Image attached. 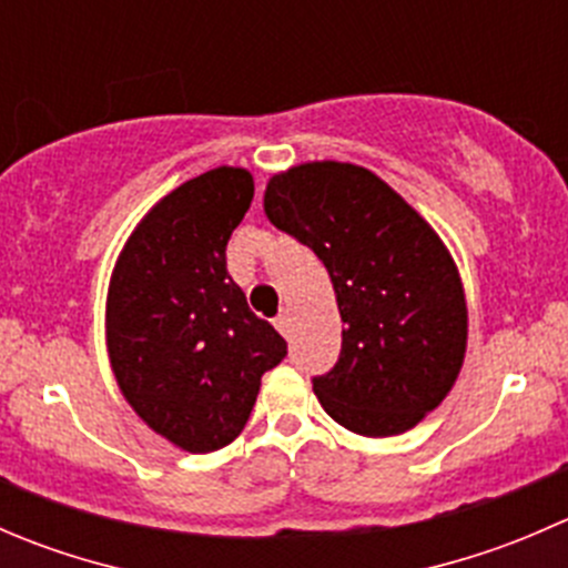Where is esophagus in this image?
<instances>
[{
    "label": "esophagus",
    "instance_id": "1",
    "mask_svg": "<svg viewBox=\"0 0 568 568\" xmlns=\"http://www.w3.org/2000/svg\"><path fill=\"white\" fill-rule=\"evenodd\" d=\"M274 326H277V329H280V335L291 337V332H294V324H291V313L288 311L280 313L277 321H274Z\"/></svg>",
    "mask_w": 568,
    "mask_h": 568
}]
</instances>
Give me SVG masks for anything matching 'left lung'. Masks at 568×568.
<instances>
[{"instance_id":"8db88e82","label":"left lung","mask_w":568,"mask_h":568,"mask_svg":"<svg viewBox=\"0 0 568 568\" xmlns=\"http://www.w3.org/2000/svg\"><path fill=\"white\" fill-rule=\"evenodd\" d=\"M263 209L316 252L335 288L341 357L313 376L324 412L363 437L409 432L450 393L467 348V302L450 252L357 164L313 162L274 175Z\"/></svg>"}]
</instances>
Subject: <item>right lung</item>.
I'll list each match as a JSON object with an SVG mask.
<instances>
[{
	"instance_id": "add662e5",
	"label": "right lung",
	"mask_w": 568,
	"mask_h": 568,
	"mask_svg": "<svg viewBox=\"0 0 568 568\" xmlns=\"http://www.w3.org/2000/svg\"><path fill=\"white\" fill-rule=\"evenodd\" d=\"M252 194L255 183L242 168L181 183L136 225L109 283L114 379L136 415L189 454L233 443L261 376L288 354L227 274L225 247Z\"/></svg>"
}]
</instances>
